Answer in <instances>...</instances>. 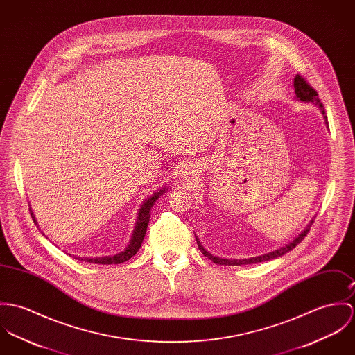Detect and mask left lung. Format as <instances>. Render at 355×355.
<instances>
[{
  "mask_svg": "<svg viewBox=\"0 0 355 355\" xmlns=\"http://www.w3.org/2000/svg\"><path fill=\"white\" fill-rule=\"evenodd\" d=\"M294 89H295V98H297L298 101H302V102H306V103H313V105H315V106L320 109L322 117L325 119V123L328 125L324 106H322L321 101L318 99V94H317V91H315V88H313L306 80L304 79L302 76L297 75V76L294 78ZM312 223H313V220L309 223V226H308L300 236H297V238H294L291 242L286 243L284 246L276 249L274 252H270V253H266V254H261V256H256V257H249V259H222V257H218V256H212L209 252H207V250L202 248V245L200 243L198 238H196L197 246H198V249L201 250V253H202L205 257H208L211 261H214L215 264H219V266H246V264H256V263H263V261L274 260V259H277V257L286 254L287 252L293 250V249L306 236V234L309 233Z\"/></svg>",
  "mask_w": 355,
  "mask_h": 355,
  "instance_id": "left-lung-1",
  "label": "left lung"
}]
</instances>
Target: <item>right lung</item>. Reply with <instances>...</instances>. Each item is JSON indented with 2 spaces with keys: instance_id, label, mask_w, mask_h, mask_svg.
I'll return each mask as SVG.
<instances>
[{
  "instance_id": "right-lung-1",
  "label": "right lung",
  "mask_w": 355,
  "mask_h": 355,
  "mask_svg": "<svg viewBox=\"0 0 355 355\" xmlns=\"http://www.w3.org/2000/svg\"><path fill=\"white\" fill-rule=\"evenodd\" d=\"M163 193H164V188L160 189L157 193H154L153 196L148 197L144 201V204L141 205V208L139 211L137 222H136V226H135V230H133V234H132L130 243L128 245V248L123 252H119V253L113 254V256H102V257H76L75 256V259L81 260V261H87V263H92V264H121V263L128 261L140 249V246L143 243V239H144V236H146V232H147V227H148L151 208H153L154 202L158 200L159 196L163 195ZM30 212H31V216H33L34 222L37 223L34 212L33 211H30Z\"/></svg>"
}]
</instances>
